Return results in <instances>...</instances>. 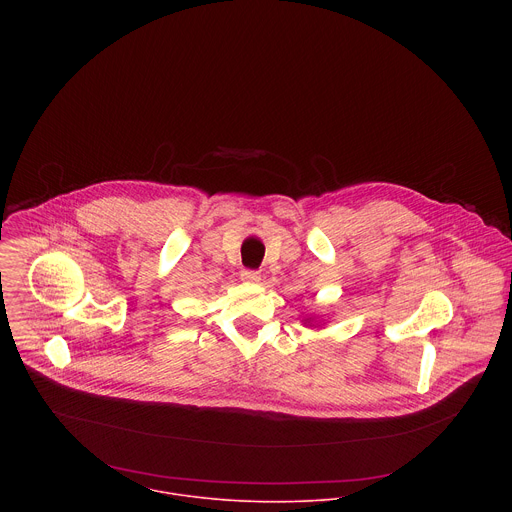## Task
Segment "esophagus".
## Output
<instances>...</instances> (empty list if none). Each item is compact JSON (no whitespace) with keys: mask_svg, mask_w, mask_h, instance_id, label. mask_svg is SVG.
I'll return each instance as SVG.
<instances>
[{"mask_svg":"<svg viewBox=\"0 0 512 512\" xmlns=\"http://www.w3.org/2000/svg\"><path fill=\"white\" fill-rule=\"evenodd\" d=\"M240 276H242L244 282H250V284H254V282L260 280V272H258V270H248V268H246V270L240 272Z\"/></svg>","mask_w":512,"mask_h":512,"instance_id":"34e87169","label":"esophagus"}]
</instances>
